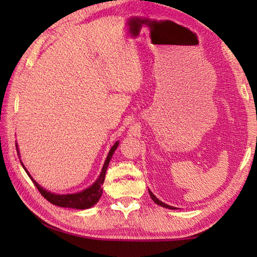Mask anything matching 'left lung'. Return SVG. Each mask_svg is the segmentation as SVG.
<instances>
[{
  "mask_svg": "<svg viewBox=\"0 0 257 257\" xmlns=\"http://www.w3.org/2000/svg\"><path fill=\"white\" fill-rule=\"evenodd\" d=\"M149 193H150V196H151V198H152V199H153V201H154V202H155L156 204H158V205H160V206H163V207H167V208H171V210H173V208H175V207H173V206H170V205H167V204H165V203H163V202H161L159 198H156V197L154 196V194H153V193H152V191H151V190H149Z\"/></svg>",
  "mask_w": 257,
  "mask_h": 257,
  "instance_id": "left-lung-1",
  "label": "left lung"
}]
</instances>
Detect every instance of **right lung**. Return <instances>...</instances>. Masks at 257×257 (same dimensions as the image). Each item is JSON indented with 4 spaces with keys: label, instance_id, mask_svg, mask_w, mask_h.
Here are the masks:
<instances>
[{
    "label": "right lung",
    "instance_id": "obj_1",
    "mask_svg": "<svg viewBox=\"0 0 257 257\" xmlns=\"http://www.w3.org/2000/svg\"><path fill=\"white\" fill-rule=\"evenodd\" d=\"M118 144H119V142H116L115 144L112 146V149L110 150V152H108L107 158H106L105 162H104V165H103L102 172H101V175H99L96 182H95L93 186H90L89 188L85 189L84 191H80V193H78V194L56 195V194H53V193H50V191L43 189V187L38 185L37 182L35 181L32 177H30L28 171L26 170L25 168L24 169L26 170V172H27V175L30 177V179L33 180L34 185L37 187L38 191H40L43 196H44V198H46L50 203L53 204V205L61 206V207L77 208V210H85V208H89L90 206H93L94 204H96L98 202L99 197L102 196V188H101V187L103 185L104 179H105V172H106L107 165H108V162H110L113 153H114L116 147H118ZM23 167H24V165H23Z\"/></svg>",
    "mask_w": 257,
    "mask_h": 257
}]
</instances>
